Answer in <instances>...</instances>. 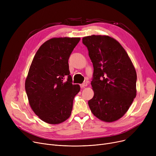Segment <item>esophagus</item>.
I'll list each match as a JSON object with an SVG mask.
<instances>
[{
  "mask_svg": "<svg viewBox=\"0 0 156 156\" xmlns=\"http://www.w3.org/2000/svg\"><path fill=\"white\" fill-rule=\"evenodd\" d=\"M87 83L86 82H84V83H83L82 84L80 85L81 88H84V87H87Z\"/></svg>",
  "mask_w": 156,
  "mask_h": 156,
  "instance_id": "obj_1",
  "label": "esophagus"
}]
</instances>
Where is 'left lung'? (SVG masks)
<instances>
[{"label":"left lung","instance_id":"left-lung-1","mask_svg":"<svg viewBox=\"0 0 156 156\" xmlns=\"http://www.w3.org/2000/svg\"><path fill=\"white\" fill-rule=\"evenodd\" d=\"M94 66L91 85L94 92L88 104L94 115L113 122L127 112L136 97V73L117 40L109 36L83 37Z\"/></svg>","mask_w":156,"mask_h":156}]
</instances>
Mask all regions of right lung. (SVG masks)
<instances>
[{
    "instance_id": "1",
    "label": "right lung",
    "mask_w": 156,
    "mask_h": 156,
    "mask_svg": "<svg viewBox=\"0 0 156 156\" xmlns=\"http://www.w3.org/2000/svg\"><path fill=\"white\" fill-rule=\"evenodd\" d=\"M80 40L51 38L40 46L32 61L25 81L26 92L32 110L47 123H61L71 114L73 99L80 87L72 83L68 59Z\"/></svg>"
}]
</instances>
